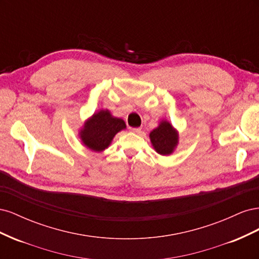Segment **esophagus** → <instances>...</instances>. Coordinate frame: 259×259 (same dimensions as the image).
Instances as JSON below:
<instances>
[{"label":"esophagus","mask_w":259,"mask_h":259,"mask_svg":"<svg viewBox=\"0 0 259 259\" xmlns=\"http://www.w3.org/2000/svg\"><path fill=\"white\" fill-rule=\"evenodd\" d=\"M130 130L133 133H135V134H140V133H142V128H140V127H131Z\"/></svg>","instance_id":"1"}]
</instances>
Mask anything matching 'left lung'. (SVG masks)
Instances as JSON below:
<instances>
[{"label":"left lung","mask_w":259,"mask_h":259,"mask_svg":"<svg viewBox=\"0 0 259 259\" xmlns=\"http://www.w3.org/2000/svg\"><path fill=\"white\" fill-rule=\"evenodd\" d=\"M150 139L156 152L162 155H167L173 152L178 142V136L171 125L164 121L159 127L150 133Z\"/></svg>","instance_id":"1"}]
</instances>
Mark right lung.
Wrapping results in <instances>:
<instances>
[{
    "mask_svg": "<svg viewBox=\"0 0 259 259\" xmlns=\"http://www.w3.org/2000/svg\"><path fill=\"white\" fill-rule=\"evenodd\" d=\"M125 127L123 120L111 116L108 110H101L84 125L81 138L84 145L92 150L103 151L110 145L116 133Z\"/></svg>",
    "mask_w": 259,
    "mask_h": 259,
    "instance_id": "right-lung-1",
    "label": "right lung"
}]
</instances>
